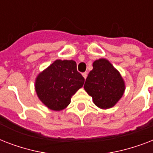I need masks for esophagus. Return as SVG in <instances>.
I'll list each match as a JSON object with an SVG mask.
<instances>
[{"mask_svg":"<svg viewBox=\"0 0 153 153\" xmlns=\"http://www.w3.org/2000/svg\"><path fill=\"white\" fill-rule=\"evenodd\" d=\"M82 76L84 77V79H86V77H87V73H86V72H84V73H82Z\"/></svg>","mask_w":153,"mask_h":153,"instance_id":"obj_1","label":"esophagus"}]
</instances>
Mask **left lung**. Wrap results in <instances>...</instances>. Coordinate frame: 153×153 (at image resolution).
<instances>
[{"label":"left lung","instance_id":"obj_1","mask_svg":"<svg viewBox=\"0 0 153 153\" xmlns=\"http://www.w3.org/2000/svg\"><path fill=\"white\" fill-rule=\"evenodd\" d=\"M84 89L101 109H109L116 104L125 91V82L121 74L108 60L94 61Z\"/></svg>","mask_w":153,"mask_h":153}]
</instances>
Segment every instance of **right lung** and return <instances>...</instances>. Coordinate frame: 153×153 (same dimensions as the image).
<instances>
[{"label":"right lung","mask_w":153,"mask_h":153,"mask_svg":"<svg viewBox=\"0 0 153 153\" xmlns=\"http://www.w3.org/2000/svg\"><path fill=\"white\" fill-rule=\"evenodd\" d=\"M84 81L74 60H55L38 75L36 91L46 106L59 111L71 103V97L83 86Z\"/></svg>","instance_id":"1"}]
</instances>
